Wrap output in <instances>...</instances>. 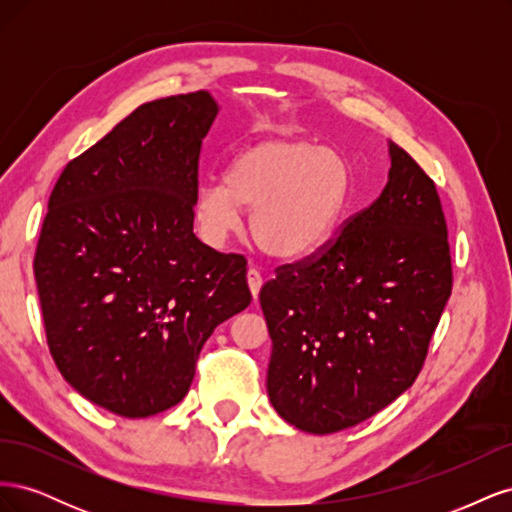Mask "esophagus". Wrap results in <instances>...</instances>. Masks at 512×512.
<instances>
[{
    "mask_svg": "<svg viewBox=\"0 0 512 512\" xmlns=\"http://www.w3.org/2000/svg\"><path fill=\"white\" fill-rule=\"evenodd\" d=\"M247 286H250L252 297L258 299V292H260V288H262V275H260L258 269H250V271H247Z\"/></svg>",
    "mask_w": 512,
    "mask_h": 512,
    "instance_id": "obj_1",
    "label": "esophagus"
}]
</instances>
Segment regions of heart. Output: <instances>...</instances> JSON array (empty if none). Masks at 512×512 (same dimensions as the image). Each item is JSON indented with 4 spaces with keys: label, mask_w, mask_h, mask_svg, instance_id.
Masks as SVG:
<instances>
[{
    "label": "heart",
    "mask_w": 512,
    "mask_h": 512,
    "mask_svg": "<svg viewBox=\"0 0 512 512\" xmlns=\"http://www.w3.org/2000/svg\"><path fill=\"white\" fill-rule=\"evenodd\" d=\"M350 194L342 153L307 138H267L239 151L226 179L200 185L194 218L203 239L218 247L241 228L275 258H299L329 239Z\"/></svg>",
    "instance_id": "obj_1"
}]
</instances>
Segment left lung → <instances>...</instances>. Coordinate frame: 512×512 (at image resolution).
<instances>
[{
  "label": "left lung",
  "mask_w": 512,
  "mask_h": 512,
  "mask_svg": "<svg viewBox=\"0 0 512 512\" xmlns=\"http://www.w3.org/2000/svg\"><path fill=\"white\" fill-rule=\"evenodd\" d=\"M389 181L339 237L260 290L271 335L267 393L286 423L335 433L408 391L453 271L436 185L389 141Z\"/></svg>",
  "instance_id": "obj_1"
}]
</instances>
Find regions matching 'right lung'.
<instances>
[{"label": "right lung", "instance_id": "add662e5", "mask_svg": "<svg viewBox=\"0 0 512 512\" xmlns=\"http://www.w3.org/2000/svg\"><path fill=\"white\" fill-rule=\"evenodd\" d=\"M209 91L138 106L72 160L49 200L34 275L57 369L126 418L177 406L198 352L252 294L245 258L194 235Z\"/></svg>", "mask_w": 512, "mask_h": 512}]
</instances>
